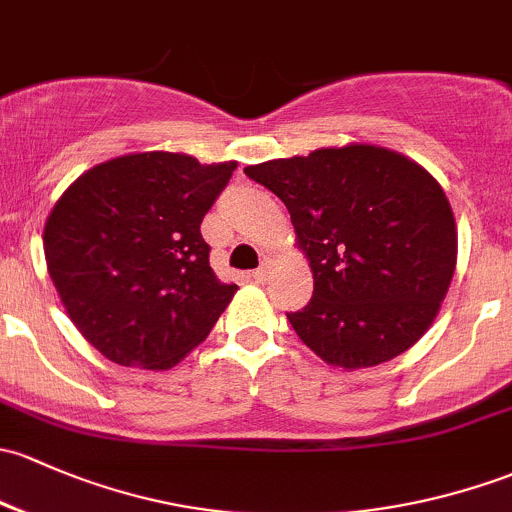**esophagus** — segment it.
<instances>
[{
    "mask_svg": "<svg viewBox=\"0 0 512 512\" xmlns=\"http://www.w3.org/2000/svg\"><path fill=\"white\" fill-rule=\"evenodd\" d=\"M265 277H267V270H265V267H260V270L252 272V279H255V282H262V279H265Z\"/></svg>",
    "mask_w": 512,
    "mask_h": 512,
    "instance_id": "1",
    "label": "esophagus"
}]
</instances>
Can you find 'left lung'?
Wrapping results in <instances>:
<instances>
[{
  "label": "left lung",
  "mask_w": 512,
  "mask_h": 512,
  "mask_svg": "<svg viewBox=\"0 0 512 512\" xmlns=\"http://www.w3.org/2000/svg\"><path fill=\"white\" fill-rule=\"evenodd\" d=\"M292 215L314 297L287 314L333 368L360 370L412 348L437 319L456 270V220L417 161L378 144L245 166Z\"/></svg>",
  "instance_id": "8db88e82"
}]
</instances>
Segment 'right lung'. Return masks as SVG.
Masks as SVG:
<instances>
[{
  "label": "right lung",
  "instance_id": "1",
  "mask_svg": "<svg viewBox=\"0 0 512 512\" xmlns=\"http://www.w3.org/2000/svg\"><path fill=\"white\" fill-rule=\"evenodd\" d=\"M238 161L137 152L93 166L43 225L46 267L68 316L107 360L169 370L238 292L215 277L203 215Z\"/></svg>",
  "mask_w": 512,
  "mask_h": 512
}]
</instances>
